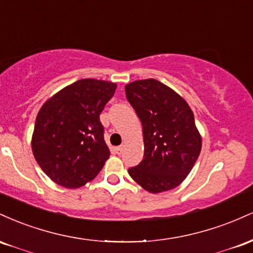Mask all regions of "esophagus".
Segmentation results:
<instances>
[{
  "label": "esophagus",
  "instance_id": "obj_1",
  "mask_svg": "<svg viewBox=\"0 0 253 253\" xmlns=\"http://www.w3.org/2000/svg\"><path fill=\"white\" fill-rule=\"evenodd\" d=\"M123 151H124V146H118V147H115V152H117L118 155H121V153H123Z\"/></svg>",
  "mask_w": 253,
  "mask_h": 253
}]
</instances>
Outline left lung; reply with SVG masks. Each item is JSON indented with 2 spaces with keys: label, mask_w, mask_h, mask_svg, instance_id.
Returning a JSON list of instances; mask_svg holds the SVG:
<instances>
[{
  "label": "left lung",
  "mask_w": 253,
  "mask_h": 253,
  "mask_svg": "<svg viewBox=\"0 0 253 253\" xmlns=\"http://www.w3.org/2000/svg\"><path fill=\"white\" fill-rule=\"evenodd\" d=\"M127 101L143 125L144 159L129 176L150 193L171 190L184 181L201 152L194 113L159 81H134L125 86Z\"/></svg>",
  "instance_id": "8db88e82"
}]
</instances>
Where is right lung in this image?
I'll return each instance as SVG.
<instances>
[{
  "label": "right lung",
  "mask_w": 253,
  "mask_h": 253,
  "mask_svg": "<svg viewBox=\"0 0 253 253\" xmlns=\"http://www.w3.org/2000/svg\"><path fill=\"white\" fill-rule=\"evenodd\" d=\"M117 84L84 78L46 101L37 115L32 151L43 172L62 187L94 179L109 158L100 121Z\"/></svg>",
  "instance_id": "right-lung-1"
}]
</instances>
